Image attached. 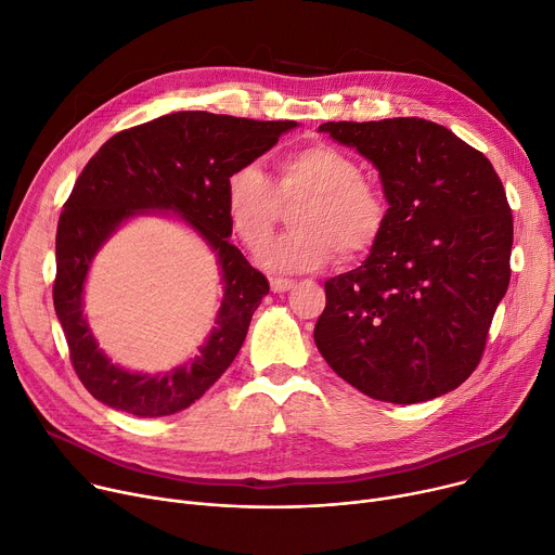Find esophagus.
I'll return each instance as SVG.
<instances>
[{
    "mask_svg": "<svg viewBox=\"0 0 555 555\" xmlns=\"http://www.w3.org/2000/svg\"><path fill=\"white\" fill-rule=\"evenodd\" d=\"M270 287L274 294H283V292H289L294 287V281L289 279H270Z\"/></svg>",
    "mask_w": 555,
    "mask_h": 555,
    "instance_id": "esophagus-1",
    "label": "esophagus"
}]
</instances>
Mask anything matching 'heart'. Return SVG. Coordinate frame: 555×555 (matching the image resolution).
<instances>
[{
  "mask_svg": "<svg viewBox=\"0 0 555 555\" xmlns=\"http://www.w3.org/2000/svg\"><path fill=\"white\" fill-rule=\"evenodd\" d=\"M276 183L255 166L234 168L225 179V215L243 245L259 255L270 243L283 206H294L296 230L263 255L279 272L325 266L334 251L357 261L378 245L389 223L385 192L363 179L361 164L332 143H310L279 159Z\"/></svg>",
  "mask_w": 555,
  "mask_h": 555,
  "instance_id": "b5f03b06",
  "label": "heart"
}]
</instances>
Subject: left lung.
I'll use <instances>...</instances> for the list:
<instances>
[{
	"instance_id": "obj_1",
	"label": "left lung",
	"mask_w": 555,
	"mask_h": 555,
	"mask_svg": "<svg viewBox=\"0 0 555 555\" xmlns=\"http://www.w3.org/2000/svg\"><path fill=\"white\" fill-rule=\"evenodd\" d=\"M370 159L389 223L363 266L325 281L314 340L370 398L412 405L465 383L509 287L514 217L491 162L416 117L319 128Z\"/></svg>"
}]
</instances>
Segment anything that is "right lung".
<instances>
[{"mask_svg":"<svg viewBox=\"0 0 555 555\" xmlns=\"http://www.w3.org/2000/svg\"><path fill=\"white\" fill-rule=\"evenodd\" d=\"M294 126L204 111L172 113L117 132L86 164L57 223L53 304L73 370L104 405L141 418L170 416L190 408L232 365L270 283L228 238L225 179ZM143 209L179 211L218 251L224 274V300L209 343L188 366L164 377L113 366L95 347L80 304L95 249L121 220Z\"/></svg>","mask_w":555,"mask_h":555,"instance_id":"obj_1","label":"right lung"}]
</instances>
